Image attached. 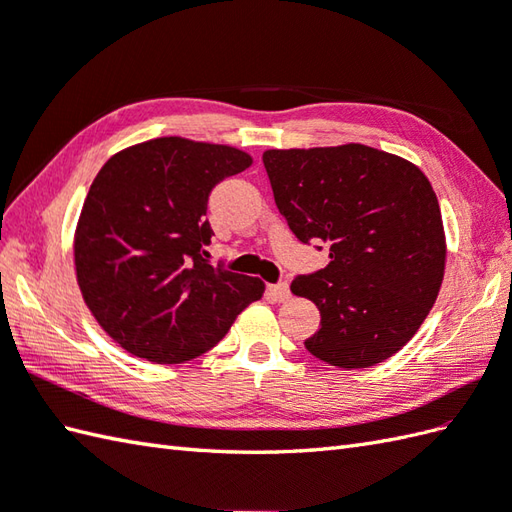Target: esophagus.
Here are the masks:
<instances>
[{"instance_id":"esophagus-1","label":"esophagus","mask_w":512,"mask_h":512,"mask_svg":"<svg viewBox=\"0 0 512 512\" xmlns=\"http://www.w3.org/2000/svg\"><path fill=\"white\" fill-rule=\"evenodd\" d=\"M268 294H270V299L277 301V303L288 301L290 299L288 283H272V285H268Z\"/></svg>"}]
</instances>
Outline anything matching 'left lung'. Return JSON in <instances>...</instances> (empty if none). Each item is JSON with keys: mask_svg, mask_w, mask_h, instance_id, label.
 <instances>
[{"mask_svg": "<svg viewBox=\"0 0 512 512\" xmlns=\"http://www.w3.org/2000/svg\"><path fill=\"white\" fill-rule=\"evenodd\" d=\"M261 159L292 233L329 246V264L290 285L320 312L305 349L338 368L388 360L417 334L445 275V229L427 176L362 144L275 148Z\"/></svg>", "mask_w": 512, "mask_h": 512, "instance_id": "8db88e82", "label": "left lung"}]
</instances>
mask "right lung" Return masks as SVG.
Returning a JSON list of instances; mask_svg holds the SVG:
<instances>
[{
    "label": "right lung",
    "mask_w": 512,
    "mask_h": 512,
    "mask_svg": "<svg viewBox=\"0 0 512 512\" xmlns=\"http://www.w3.org/2000/svg\"><path fill=\"white\" fill-rule=\"evenodd\" d=\"M251 163L233 146L159 137L102 165L76 224L74 264L82 299L122 349L154 364L189 362L264 296L261 279L202 257L211 189Z\"/></svg>",
    "instance_id": "obj_1"
}]
</instances>
